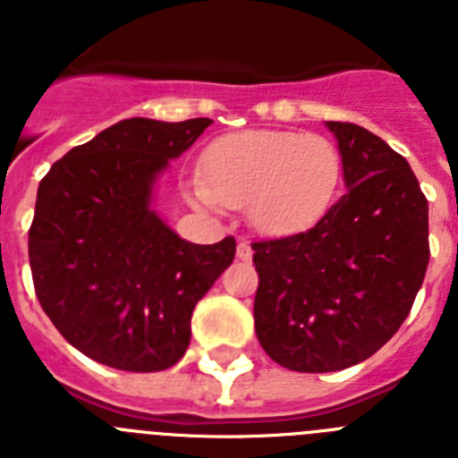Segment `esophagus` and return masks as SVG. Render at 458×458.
I'll use <instances>...</instances> for the list:
<instances>
[{"mask_svg": "<svg viewBox=\"0 0 458 458\" xmlns=\"http://www.w3.org/2000/svg\"><path fill=\"white\" fill-rule=\"evenodd\" d=\"M236 254H238V259H241V261H250V259H252V248H250V242L245 241V238H238Z\"/></svg>", "mask_w": 458, "mask_h": 458, "instance_id": "34e87169", "label": "esophagus"}]
</instances>
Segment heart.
Listing matches in <instances>:
<instances>
[{"label":"heart","mask_w":458,"mask_h":458,"mask_svg":"<svg viewBox=\"0 0 458 458\" xmlns=\"http://www.w3.org/2000/svg\"><path fill=\"white\" fill-rule=\"evenodd\" d=\"M342 179V153L327 137L238 131L206 148L204 174H190L185 194L204 210L245 206L259 233L282 238L318 225Z\"/></svg>","instance_id":"obj_1"}]
</instances>
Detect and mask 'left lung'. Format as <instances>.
<instances>
[{
  "label": "left lung",
  "mask_w": 458,
  "mask_h": 458,
  "mask_svg": "<svg viewBox=\"0 0 458 458\" xmlns=\"http://www.w3.org/2000/svg\"><path fill=\"white\" fill-rule=\"evenodd\" d=\"M326 125L346 194L310 232L252 242L259 344L305 374L353 367L390 342L428 266V204L406 157L362 125Z\"/></svg>",
  "instance_id": "left-lung-1"
}]
</instances>
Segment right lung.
I'll list each match as a JSON object with an SVG mask.
<instances>
[{
  "label": "right lung",
  "mask_w": 458,
  "mask_h": 458,
  "mask_svg": "<svg viewBox=\"0 0 458 458\" xmlns=\"http://www.w3.org/2000/svg\"><path fill=\"white\" fill-rule=\"evenodd\" d=\"M210 123L119 121L71 148L40 181L30 229L36 295L64 339L100 365H176L188 351L194 305L232 266V236L188 242L153 210L169 160Z\"/></svg>",
  "instance_id": "right-lung-1"
}]
</instances>
